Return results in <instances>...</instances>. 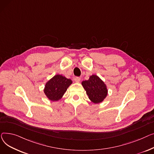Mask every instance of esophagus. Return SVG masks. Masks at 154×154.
<instances>
[{
    "mask_svg": "<svg viewBox=\"0 0 154 154\" xmlns=\"http://www.w3.org/2000/svg\"><path fill=\"white\" fill-rule=\"evenodd\" d=\"M74 80H75V81L76 83H79V82H80L81 78H80L79 77H75V78H74Z\"/></svg>",
    "mask_w": 154,
    "mask_h": 154,
    "instance_id": "obj_1",
    "label": "esophagus"
}]
</instances>
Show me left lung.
Returning a JSON list of instances; mask_svg holds the SVG:
<instances>
[{"label": "left lung", "mask_w": 154, "mask_h": 154, "mask_svg": "<svg viewBox=\"0 0 154 154\" xmlns=\"http://www.w3.org/2000/svg\"><path fill=\"white\" fill-rule=\"evenodd\" d=\"M83 86L89 99L94 104L103 101L107 95L106 85L97 76L93 75L88 80L82 81Z\"/></svg>", "instance_id": "obj_1"}]
</instances>
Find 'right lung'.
Instances as JSON below:
<instances>
[{
  "mask_svg": "<svg viewBox=\"0 0 154 154\" xmlns=\"http://www.w3.org/2000/svg\"><path fill=\"white\" fill-rule=\"evenodd\" d=\"M72 81L61 75H57L50 79L45 86L44 93L51 101H57L63 97Z\"/></svg>",
  "mask_w": 154,
  "mask_h": 154,
  "instance_id": "add662e5",
  "label": "right lung"
}]
</instances>
